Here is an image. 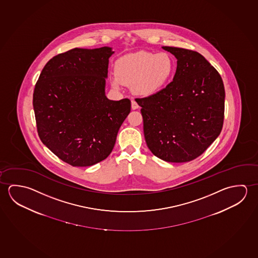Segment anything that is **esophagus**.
Here are the masks:
<instances>
[{
    "label": "esophagus",
    "mask_w": 258,
    "mask_h": 258,
    "mask_svg": "<svg viewBox=\"0 0 258 258\" xmlns=\"http://www.w3.org/2000/svg\"><path fill=\"white\" fill-rule=\"evenodd\" d=\"M138 108H139L138 103H137L134 100H132V101H131V109H132V110H137Z\"/></svg>",
    "instance_id": "34e87169"
}]
</instances>
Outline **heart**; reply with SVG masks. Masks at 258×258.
<instances>
[{"instance_id":"heart-1","label":"heart","mask_w":258,"mask_h":258,"mask_svg":"<svg viewBox=\"0 0 258 258\" xmlns=\"http://www.w3.org/2000/svg\"><path fill=\"white\" fill-rule=\"evenodd\" d=\"M175 68V60L167 52L131 53L116 61V73L111 76V85L120 89L124 84H131L137 94L150 96L169 84Z\"/></svg>"}]
</instances>
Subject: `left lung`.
Here are the masks:
<instances>
[{
  "mask_svg": "<svg viewBox=\"0 0 258 258\" xmlns=\"http://www.w3.org/2000/svg\"><path fill=\"white\" fill-rule=\"evenodd\" d=\"M163 48L177 59L173 81L160 92L136 102L141 107L150 151L166 162L185 163L201 156L221 132L223 81L198 52Z\"/></svg>",
  "mask_w": 258,
  "mask_h": 258,
  "instance_id": "1",
  "label": "left lung"
}]
</instances>
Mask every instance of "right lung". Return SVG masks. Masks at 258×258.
Returning <instances> with one entry per match:
<instances>
[{
	"label": "right lung",
	"mask_w": 258,
	"mask_h": 258,
	"mask_svg": "<svg viewBox=\"0 0 258 258\" xmlns=\"http://www.w3.org/2000/svg\"><path fill=\"white\" fill-rule=\"evenodd\" d=\"M111 47L73 48L55 55L35 85L33 108L39 139L61 160L91 166L114 148L131 112L128 99L106 97Z\"/></svg>",
	"instance_id": "add662e5"
}]
</instances>
